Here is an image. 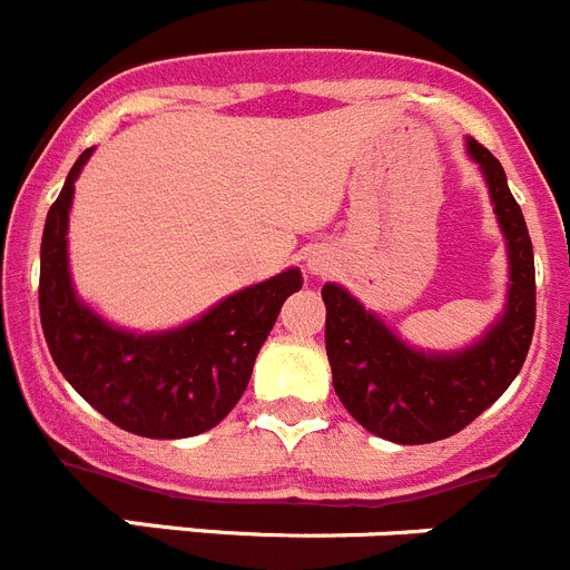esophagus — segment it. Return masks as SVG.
Instances as JSON below:
<instances>
[{"label":"esophagus","instance_id":"obj_1","mask_svg":"<svg viewBox=\"0 0 570 570\" xmlns=\"http://www.w3.org/2000/svg\"><path fill=\"white\" fill-rule=\"evenodd\" d=\"M331 268L333 257L327 250H313V254H307V271H311V274H327Z\"/></svg>","mask_w":570,"mask_h":570}]
</instances>
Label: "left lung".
Segmentation results:
<instances>
[{
  "mask_svg": "<svg viewBox=\"0 0 570 570\" xmlns=\"http://www.w3.org/2000/svg\"><path fill=\"white\" fill-rule=\"evenodd\" d=\"M489 183L505 234L511 288L498 325L461 353H421L393 336L338 285H325V347L333 390L364 430L393 443H432L455 435L505 393L529 356L537 320L534 250L505 171L487 146L466 140Z\"/></svg>",
  "mask_w": 570,
  "mask_h": 570,
  "instance_id": "obj_1",
  "label": "left lung"
}]
</instances>
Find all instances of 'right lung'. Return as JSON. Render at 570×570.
<instances>
[{
	"instance_id": "add662e5",
	"label": "right lung",
	"mask_w": 570,
	"mask_h": 570,
	"mask_svg": "<svg viewBox=\"0 0 570 570\" xmlns=\"http://www.w3.org/2000/svg\"><path fill=\"white\" fill-rule=\"evenodd\" d=\"M92 149L72 164L41 234L39 316L56 367L115 426L144 438L212 430L245 393L282 302L302 288L296 268L250 285L186 327L158 336L115 331L76 299L67 271L72 183Z\"/></svg>"
}]
</instances>
